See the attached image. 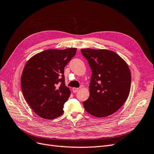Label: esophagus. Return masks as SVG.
Listing matches in <instances>:
<instances>
[{"label":"esophagus","mask_w":154,"mask_h":154,"mask_svg":"<svg viewBox=\"0 0 154 154\" xmlns=\"http://www.w3.org/2000/svg\"><path fill=\"white\" fill-rule=\"evenodd\" d=\"M78 90H79L78 88H75V87H73L72 88V91H73L74 93H76V92L78 91Z\"/></svg>","instance_id":"1"}]
</instances>
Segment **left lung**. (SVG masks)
Returning a JSON list of instances; mask_svg holds the SVG:
<instances>
[{"label": "left lung", "instance_id": "left-lung-1", "mask_svg": "<svg viewBox=\"0 0 154 154\" xmlns=\"http://www.w3.org/2000/svg\"><path fill=\"white\" fill-rule=\"evenodd\" d=\"M92 70L90 96L83 102L85 110L97 118L116 112L128 98L131 86L128 66L119 56L106 49H81Z\"/></svg>", "mask_w": 154, "mask_h": 154}]
</instances>
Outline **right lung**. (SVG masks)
I'll list each match as a JSON object with an SVG mask.
<instances>
[{"instance_id":"add662e5","label":"right lung","mask_w":154,"mask_h":154,"mask_svg":"<svg viewBox=\"0 0 154 154\" xmlns=\"http://www.w3.org/2000/svg\"><path fill=\"white\" fill-rule=\"evenodd\" d=\"M76 48L48 49L30 58L23 70V96L35 112L52 119L63 113V105L71 94L65 84L64 67L76 53Z\"/></svg>"}]
</instances>
